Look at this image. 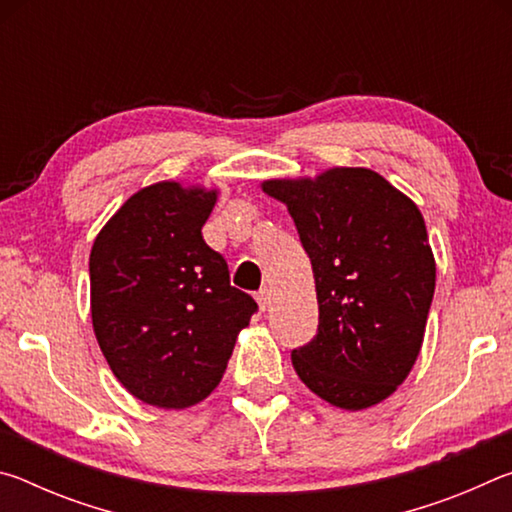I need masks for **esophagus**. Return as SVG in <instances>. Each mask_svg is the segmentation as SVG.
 <instances>
[{"mask_svg": "<svg viewBox=\"0 0 512 512\" xmlns=\"http://www.w3.org/2000/svg\"><path fill=\"white\" fill-rule=\"evenodd\" d=\"M255 300H257V305H259V309L262 311H266L268 309V305H271V289H259L257 293H255Z\"/></svg>", "mask_w": 512, "mask_h": 512, "instance_id": "34e87169", "label": "esophagus"}]
</instances>
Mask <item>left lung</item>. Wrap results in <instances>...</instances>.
<instances>
[{
	"label": "left lung",
	"mask_w": 512,
	"mask_h": 512,
	"mask_svg": "<svg viewBox=\"0 0 512 512\" xmlns=\"http://www.w3.org/2000/svg\"><path fill=\"white\" fill-rule=\"evenodd\" d=\"M262 189L289 207L314 268L318 332L291 352L293 368L339 409L379 404L418 359L436 289L418 205L361 167Z\"/></svg>",
	"instance_id": "left-lung-1"
}]
</instances>
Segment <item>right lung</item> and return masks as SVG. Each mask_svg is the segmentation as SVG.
<instances>
[{
    "instance_id": "1",
    "label": "right lung",
    "mask_w": 512,
    "mask_h": 512,
    "mask_svg": "<svg viewBox=\"0 0 512 512\" xmlns=\"http://www.w3.org/2000/svg\"><path fill=\"white\" fill-rule=\"evenodd\" d=\"M214 203V189L173 180L144 187L103 225L90 253L103 357L128 393L160 409H187L219 386L257 311L203 239Z\"/></svg>"
}]
</instances>
